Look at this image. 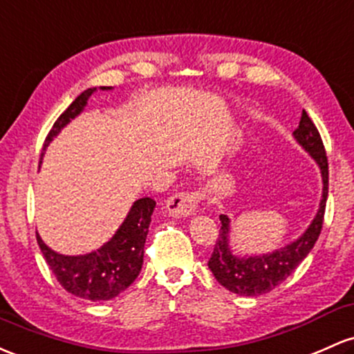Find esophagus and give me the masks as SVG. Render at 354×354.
<instances>
[{
    "mask_svg": "<svg viewBox=\"0 0 354 354\" xmlns=\"http://www.w3.org/2000/svg\"><path fill=\"white\" fill-rule=\"evenodd\" d=\"M200 201V193L198 192H178L171 195L166 201V209L169 215L181 218V216H189L195 213Z\"/></svg>",
    "mask_w": 354,
    "mask_h": 354,
    "instance_id": "1",
    "label": "esophagus"
}]
</instances>
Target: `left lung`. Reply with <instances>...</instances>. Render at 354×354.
<instances>
[{"label": "left lung", "instance_id": "8db88e82", "mask_svg": "<svg viewBox=\"0 0 354 354\" xmlns=\"http://www.w3.org/2000/svg\"><path fill=\"white\" fill-rule=\"evenodd\" d=\"M294 138L321 168L322 200L319 209L308 230L302 234V236H299L296 242L289 243L284 248H279L272 254L254 255V257H235L232 254L230 247H228L230 220L227 215H220V235L216 239L212 257L208 260V267L216 281L230 292L240 294V296H262V294L270 292L296 270V267L308 257L316 240L319 239L322 221H324L326 198H328V156H326L319 131L306 111H302L301 122L294 131Z\"/></svg>", "mask_w": 354, "mask_h": 354}]
</instances>
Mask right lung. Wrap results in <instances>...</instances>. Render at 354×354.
I'll return each mask as SVG.
<instances>
[{"label":"right lung","instance_id":"add662e5","mask_svg":"<svg viewBox=\"0 0 354 354\" xmlns=\"http://www.w3.org/2000/svg\"><path fill=\"white\" fill-rule=\"evenodd\" d=\"M109 91L111 87H100ZM95 92L87 88L77 97L60 115L45 139L44 149L73 118L84 111L88 97ZM156 201L153 198H139L134 201L126 220L115 235L102 247L85 255H62L44 243L37 234V242L48 263L50 270L60 286L73 296L85 301H109L126 290L139 275L145 259V243L149 232L151 215Z\"/></svg>","mask_w":354,"mask_h":354}]
</instances>
